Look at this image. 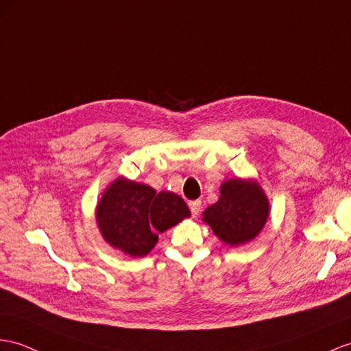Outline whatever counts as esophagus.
<instances>
[{"label": "esophagus", "mask_w": 351, "mask_h": 351, "mask_svg": "<svg viewBox=\"0 0 351 351\" xmlns=\"http://www.w3.org/2000/svg\"><path fill=\"white\" fill-rule=\"evenodd\" d=\"M189 208H191V213L192 216L195 217L196 215H198L199 210H201V201L199 199H195V201H191L189 202Z\"/></svg>", "instance_id": "1"}]
</instances>
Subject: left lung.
I'll list each match as a JSON object with an SVG mask.
<instances>
[{"instance_id":"8db88e82","label":"left lung","mask_w":351,"mask_h":351,"mask_svg":"<svg viewBox=\"0 0 351 351\" xmlns=\"http://www.w3.org/2000/svg\"><path fill=\"white\" fill-rule=\"evenodd\" d=\"M268 213V199L261 187L237 178L221 184L219 201L204 211L202 220L221 241L235 247L261 232Z\"/></svg>"}]
</instances>
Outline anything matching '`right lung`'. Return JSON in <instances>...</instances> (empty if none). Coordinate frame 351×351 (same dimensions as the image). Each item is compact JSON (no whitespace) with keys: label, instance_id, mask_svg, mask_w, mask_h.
<instances>
[{"label":"right lung","instance_id":"obj_1","mask_svg":"<svg viewBox=\"0 0 351 351\" xmlns=\"http://www.w3.org/2000/svg\"><path fill=\"white\" fill-rule=\"evenodd\" d=\"M189 216V208L178 195L158 193L147 184L125 178L110 184L97 208L104 240L132 258H141L155 247L156 232H164Z\"/></svg>","mask_w":351,"mask_h":351}]
</instances>
